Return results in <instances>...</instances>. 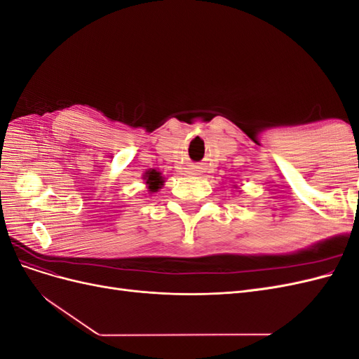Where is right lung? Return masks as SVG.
<instances>
[{
	"instance_id": "1",
	"label": "right lung",
	"mask_w": 359,
	"mask_h": 359,
	"mask_svg": "<svg viewBox=\"0 0 359 359\" xmlns=\"http://www.w3.org/2000/svg\"><path fill=\"white\" fill-rule=\"evenodd\" d=\"M144 181L148 187V191L156 193L158 191V189H161L163 182H165V177H161V173L156 169H148L144 173Z\"/></svg>"
}]
</instances>
